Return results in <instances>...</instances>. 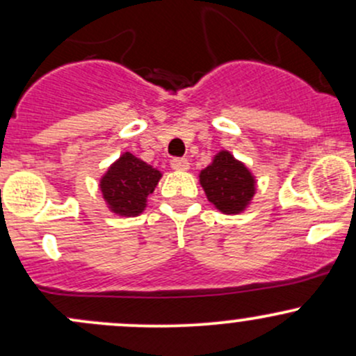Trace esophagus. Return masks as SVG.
Wrapping results in <instances>:
<instances>
[{"label": "esophagus", "mask_w": 356, "mask_h": 356, "mask_svg": "<svg viewBox=\"0 0 356 356\" xmlns=\"http://www.w3.org/2000/svg\"><path fill=\"white\" fill-rule=\"evenodd\" d=\"M170 167L174 170H187L189 169V160L187 159H172Z\"/></svg>", "instance_id": "obj_1"}]
</instances>
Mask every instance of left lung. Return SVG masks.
I'll list each match as a JSON object with an SVG mask.
<instances>
[{
  "instance_id": "left-lung-1",
  "label": "left lung",
  "mask_w": 356,
  "mask_h": 356,
  "mask_svg": "<svg viewBox=\"0 0 356 356\" xmlns=\"http://www.w3.org/2000/svg\"><path fill=\"white\" fill-rule=\"evenodd\" d=\"M199 182L209 202L225 214H238L250 204L255 196V177L228 150L214 155L213 162L201 170Z\"/></svg>"
}]
</instances>
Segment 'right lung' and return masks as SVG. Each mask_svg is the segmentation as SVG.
Here are the masks:
<instances>
[{"instance_id": "right-lung-1", "label": "right lung", "mask_w": 356, "mask_h": 356, "mask_svg": "<svg viewBox=\"0 0 356 356\" xmlns=\"http://www.w3.org/2000/svg\"><path fill=\"white\" fill-rule=\"evenodd\" d=\"M160 177V170L124 152L101 177L99 187L113 213L138 216L147 208V197L155 191Z\"/></svg>"}]
</instances>
